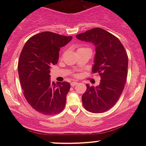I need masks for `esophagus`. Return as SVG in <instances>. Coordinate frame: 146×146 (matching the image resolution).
Masks as SVG:
<instances>
[{"instance_id":"esophagus-1","label":"esophagus","mask_w":146,"mask_h":146,"mask_svg":"<svg viewBox=\"0 0 146 146\" xmlns=\"http://www.w3.org/2000/svg\"><path fill=\"white\" fill-rule=\"evenodd\" d=\"M71 86H75V85L78 84V82H71Z\"/></svg>"}]
</instances>
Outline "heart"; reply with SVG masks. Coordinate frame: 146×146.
Wrapping results in <instances>:
<instances>
[{"instance_id":"1","label":"heart","mask_w":146,"mask_h":146,"mask_svg":"<svg viewBox=\"0 0 146 146\" xmlns=\"http://www.w3.org/2000/svg\"><path fill=\"white\" fill-rule=\"evenodd\" d=\"M78 49H79V48H78Z\"/></svg>"}]
</instances>
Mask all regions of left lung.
Here are the masks:
<instances>
[{
	"mask_svg": "<svg viewBox=\"0 0 146 146\" xmlns=\"http://www.w3.org/2000/svg\"><path fill=\"white\" fill-rule=\"evenodd\" d=\"M76 38L95 46L92 72L101 78L95 87L87 84L86 91L82 97V104L91 113H104L117 103L123 92L128 73V56L119 40L101 28L80 33Z\"/></svg>",
	"mask_w": 146,
	"mask_h": 146,
	"instance_id": "left-lung-1",
	"label": "left lung"
}]
</instances>
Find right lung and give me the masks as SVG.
Wrapping results in <instances>:
<instances>
[{
  "label": "right lung",
  "mask_w": 146,
  "mask_h": 146,
  "mask_svg": "<svg viewBox=\"0 0 146 146\" xmlns=\"http://www.w3.org/2000/svg\"><path fill=\"white\" fill-rule=\"evenodd\" d=\"M72 36L53 32H42L29 38L22 50L18 64L23 93L34 110L47 115L62 111L71 85L51 82V66L58 63L60 48Z\"/></svg>",
  "instance_id": "obj_1"
}]
</instances>
